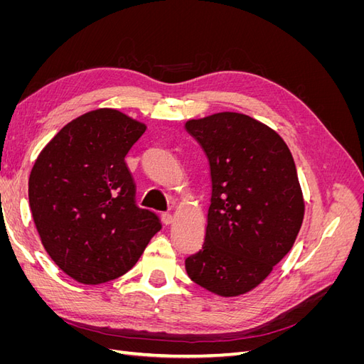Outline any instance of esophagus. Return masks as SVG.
I'll return each instance as SVG.
<instances>
[{"mask_svg":"<svg viewBox=\"0 0 364 364\" xmlns=\"http://www.w3.org/2000/svg\"><path fill=\"white\" fill-rule=\"evenodd\" d=\"M161 218H162L164 225H171L173 223V215L170 213H162Z\"/></svg>","mask_w":364,"mask_h":364,"instance_id":"34e87169","label":"esophagus"}]
</instances>
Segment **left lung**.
I'll use <instances>...</instances> for the list:
<instances>
[{
	"mask_svg": "<svg viewBox=\"0 0 364 364\" xmlns=\"http://www.w3.org/2000/svg\"><path fill=\"white\" fill-rule=\"evenodd\" d=\"M206 153L211 205L202 249L185 259L200 287L230 297L255 289L287 255L304 220L291 153L277 132L245 114L190 119Z\"/></svg>",
	"mask_w": 364,
	"mask_h": 364,
	"instance_id": "obj_1",
	"label": "left lung"
}]
</instances>
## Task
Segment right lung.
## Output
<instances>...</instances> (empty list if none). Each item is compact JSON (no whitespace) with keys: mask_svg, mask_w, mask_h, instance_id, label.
Wrapping results in <instances>:
<instances>
[{"mask_svg":"<svg viewBox=\"0 0 364 364\" xmlns=\"http://www.w3.org/2000/svg\"><path fill=\"white\" fill-rule=\"evenodd\" d=\"M144 132L115 109H97L62 127L33 165L28 202L42 245L82 284L124 274L161 229L158 214L136 205L124 161Z\"/></svg>","mask_w":364,"mask_h":364,"instance_id":"1","label":"right lung"}]
</instances>
